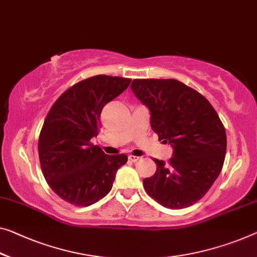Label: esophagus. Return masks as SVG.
<instances>
[{"label": "esophagus", "mask_w": 257, "mask_h": 257, "mask_svg": "<svg viewBox=\"0 0 257 257\" xmlns=\"http://www.w3.org/2000/svg\"><path fill=\"white\" fill-rule=\"evenodd\" d=\"M140 159H141V157L136 156V155H130V156H128V160L131 161V162H138Z\"/></svg>", "instance_id": "obj_1"}]
</instances>
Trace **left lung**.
Segmentation results:
<instances>
[{"mask_svg":"<svg viewBox=\"0 0 257 257\" xmlns=\"http://www.w3.org/2000/svg\"><path fill=\"white\" fill-rule=\"evenodd\" d=\"M131 89L151 110V125L159 140L173 147L168 164L154 159L156 172L144 179L145 191L163 207L192 206L202 199L223 168V123L202 94L176 79H134Z\"/></svg>","mask_w":257,"mask_h":257,"instance_id":"1","label":"left lung"}]
</instances>
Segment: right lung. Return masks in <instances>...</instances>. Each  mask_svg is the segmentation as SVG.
<instances>
[{
    "label": "right lung",
    "mask_w": 257,
    "mask_h": 257,
    "mask_svg": "<svg viewBox=\"0 0 257 257\" xmlns=\"http://www.w3.org/2000/svg\"><path fill=\"white\" fill-rule=\"evenodd\" d=\"M131 79L98 74L77 82L51 105L39 136V159L50 188L66 202L87 207L104 197L125 154L106 155L90 142L100 131L103 106Z\"/></svg>",
    "instance_id": "right-lung-1"
}]
</instances>
